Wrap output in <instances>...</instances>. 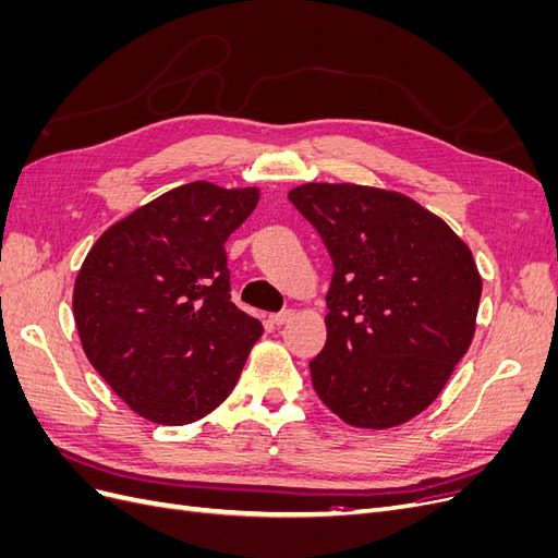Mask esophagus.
I'll return each instance as SVG.
<instances>
[{"instance_id":"1","label":"esophagus","mask_w":558,"mask_h":558,"mask_svg":"<svg viewBox=\"0 0 558 558\" xmlns=\"http://www.w3.org/2000/svg\"><path fill=\"white\" fill-rule=\"evenodd\" d=\"M291 318H293V310H281V312H277V314L269 316V320H272L275 326H283V324H289Z\"/></svg>"}]
</instances>
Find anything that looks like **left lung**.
Returning <instances> with one entry per match:
<instances>
[{
  "label": "left lung",
  "mask_w": 558,
  "mask_h": 558,
  "mask_svg": "<svg viewBox=\"0 0 558 558\" xmlns=\"http://www.w3.org/2000/svg\"><path fill=\"white\" fill-rule=\"evenodd\" d=\"M332 258L318 398L356 428H391L440 396L475 335L482 277L440 216L393 191L305 183L289 193Z\"/></svg>",
  "instance_id": "1"
}]
</instances>
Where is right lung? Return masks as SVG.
Masks as SVG:
<instances>
[{
    "mask_svg": "<svg viewBox=\"0 0 558 558\" xmlns=\"http://www.w3.org/2000/svg\"><path fill=\"white\" fill-rule=\"evenodd\" d=\"M258 197V189L209 181L179 185L113 223L78 269L83 351L154 424H193L216 410L263 335L260 320L230 300L223 246Z\"/></svg>",
    "mask_w": 558,
    "mask_h": 558,
    "instance_id": "obj_1",
    "label": "right lung"
}]
</instances>
